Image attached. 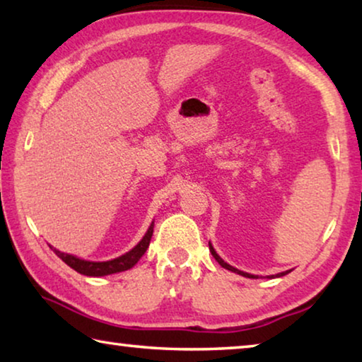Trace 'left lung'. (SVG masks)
<instances>
[{
  "label": "left lung",
  "instance_id": "left-lung-1",
  "mask_svg": "<svg viewBox=\"0 0 362 362\" xmlns=\"http://www.w3.org/2000/svg\"><path fill=\"white\" fill-rule=\"evenodd\" d=\"M209 250H211V254L214 255V259H216L220 265H222L225 269H228V272H233V273H236V274H241V276H244V278H250V279H257L259 278V274H250V273H246V272H241V269H238V268H235V267H231L230 263H226L222 257H220L217 252H216V249H214V246L211 244V241H209ZM292 269H287V272H283V273H278V274H272V276H267L268 279H273V278H281V276H286L287 273H291Z\"/></svg>",
  "mask_w": 362,
  "mask_h": 362
}]
</instances>
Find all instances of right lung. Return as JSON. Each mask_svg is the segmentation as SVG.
<instances>
[{
    "mask_svg": "<svg viewBox=\"0 0 362 362\" xmlns=\"http://www.w3.org/2000/svg\"><path fill=\"white\" fill-rule=\"evenodd\" d=\"M153 226H155V222L150 223L148 230H146L142 240H140L136 246L129 250V252L105 262H93V260L79 259L76 255L66 254V252H62V250L52 247L51 244H49V247L56 252L59 259H62L66 265L75 269V272H78L79 274H84V276H107V274L126 272V269H129L136 265V263L140 260V257L146 252V249L150 246V241L153 236Z\"/></svg>",
    "mask_w": 362,
    "mask_h": 362,
    "instance_id": "obj_1",
    "label": "right lung"
}]
</instances>
